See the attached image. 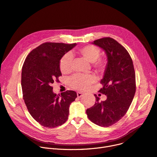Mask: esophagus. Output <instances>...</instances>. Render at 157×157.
Segmentation results:
<instances>
[{
  "instance_id": "esophagus-1",
  "label": "esophagus",
  "mask_w": 157,
  "mask_h": 157,
  "mask_svg": "<svg viewBox=\"0 0 157 157\" xmlns=\"http://www.w3.org/2000/svg\"><path fill=\"white\" fill-rule=\"evenodd\" d=\"M77 97L78 98H81L84 94L82 93H80V92H78V93H77Z\"/></svg>"
}]
</instances>
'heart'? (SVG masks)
<instances>
[{"mask_svg": "<svg viewBox=\"0 0 157 157\" xmlns=\"http://www.w3.org/2000/svg\"><path fill=\"white\" fill-rule=\"evenodd\" d=\"M78 55L82 58L91 63L93 67L99 73H103L106 68L107 61L100 57V49L94 45H87L78 49L73 53H67L63 56L59 61V69L63 74H68L71 71L72 56ZM93 75H75L69 79L70 86L75 90H84L95 82Z\"/></svg>", "mask_w": 157, "mask_h": 157, "instance_id": "heart-1", "label": "heart"}]
</instances>
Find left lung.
<instances>
[{
  "label": "left lung",
  "instance_id": "8db88e82",
  "mask_svg": "<svg viewBox=\"0 0 157 157\" xmlns=\"http://www.w3.org/2000/svg\"><path fill=\"white\" fill-rule=\"evenodd\" d=\"M102 48L108 57L103 85L99 93L107 99L99 102L94 94L96 103L87 109L89 119L95 124L108 127L118 122L127 113L136 93V73L129 53L117 40L104 37L94 41Z\"/></svg>",
  "mask_w": 157,
  "mask_h": 157
}]
</instances>
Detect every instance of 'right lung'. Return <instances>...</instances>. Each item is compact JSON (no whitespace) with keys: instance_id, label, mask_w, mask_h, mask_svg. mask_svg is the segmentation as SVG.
Returning a JSON list of instances; mask_svg holds the SVG:
<instances>
[{"instance_id":"obj_1","label":"right lung","mask_w":157,"mask_h":157,"mask_svg":"<svg viewBox=\"0 0 157 157\" xmlns=\"http://www.w3.org/2000/svg\"><path fill=\"white\" fill-rule=\"evenodd\" d=\"M76 44L45 42L28 55L22 68L23 98L28 111L41 125L54 128L66 122L76 92L54 94L52 84L61 76L59 61Z\"/></svg>"}]
</instances>
